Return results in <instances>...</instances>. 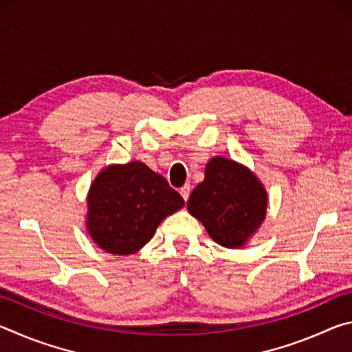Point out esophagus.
Segmentation results:
<instances>
[{"instance_id":"obj_1","label":"esophagus","mask_w":352,"mask_h":352,"mask_svg":"<svg viewBox=\"0 0 352 352\" xmlns=\"http://www.w3.org/2000/svg\"><path fill=\"white\" fill-rule=\"evenodd\" d=\"M180 194H182V197L184 199V201L189 199V194H190V186H189V184H184L183 188H180Z\"/></svg>"}]
</instances>
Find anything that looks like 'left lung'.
<instances>
[{"label": "left lung", "mask_w": 352, "mask_h": 352, "mask_svg": "<svg viewBox=\"0 0 352 352\" xmlns=\"http://www.w3.org/2000/svg\"><path fill=\"white\" fill-rule=\"evenodd\" d=\"M188 211L219 245L239 248L264 222L267 192L245 166L214 157L205 168V180L189 195Z\"/></svg>", "instance_id": "8db88e82"}]
</instances>
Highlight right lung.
<instances>
[{"label":"right lung","mask_w":352,"mask_h":352,"mask_svg":"<svg viewBox=\"0 0 352 352\" xmlns=\"http://www.w3.org/2000/svg\"><path fill=\"white\" fill-rule=\"evenodd\" d=\"M87 230L111 254H133L184 200L144 163L111 164L94 178L87 197Z\"/></svg>","instance_id":"1"}]
</instances>
